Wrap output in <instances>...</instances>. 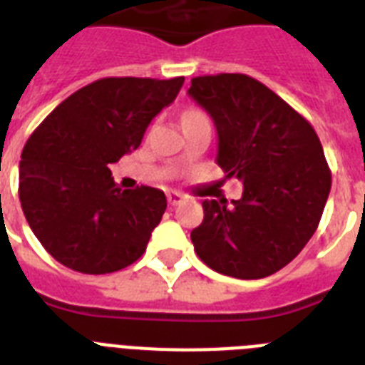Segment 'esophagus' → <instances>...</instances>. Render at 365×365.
Instances as JSON below:
<instances>
[{
    "instance_id": "1",
    "label": "esophagus",
    "mask_w": 365,
    "mask_h": 365,
    "mask_svg": "<svg viewBox=\"0 0 365 365\" xmlns=\"http://www.w3.org/2000/svg\"><path fill=\"white\" fill-rule=\"evenodd\" d=\"M167 200H168V204H170V206H178V204H182L185 198H183V195H180V192L170 191V192H167Z\"/></svg>"
}]
</instances>
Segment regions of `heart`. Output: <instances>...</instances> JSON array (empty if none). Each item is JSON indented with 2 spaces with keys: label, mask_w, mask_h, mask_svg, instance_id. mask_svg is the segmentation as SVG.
<instances>
[{
  "label": "heart",
  "mask_w": 365,
  "mask_h": 365,
  "mask_svg": "<svg viewBox=\"0 0 365 365\" xmlns=\"http://www.w3.org/2000/svg\"><path fill=\"white\" fill-rule=\"evenodd\" d=\"M192 118H206V115L197 109H189V111L183 113V120H192Z\"/></svg>",
  "instance_id": "b5f03b06"
}]
</instances>
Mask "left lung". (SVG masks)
Segmentation results:
<instances>
[{"label": "left lung", "instance_id": "left-lung-1", "mask_svg": "<svg viewBox=\"0 0 365 365\" xmlns=\"http://www.w3.org/2000/svg\"><path fill=\"white\" fill-rule=\"evenodd\" d=\"M189 96L213 118L217 163L243 182V197L204 200L191 232L198 258L213 271L258 280L280 271L319 226L332 174L304 116L258 79L217 73L191 79Z\"/></svg>", "mask_w": 365, "mask_h": 365}]
</instances>
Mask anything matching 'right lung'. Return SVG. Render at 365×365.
<instances>
[{
    "instance_id": "add662e5",
    "label": "right lung",
    "mask_w": 365,
    "mask_h": 365,
    "mask_svg": "<svg viewBox=\"0 0 365 365\" xmlns=\"http://www.w3.org/2000/svg\"><path fill=\"white\" fill-rule=\"evenodd\" d=\"M183 78H103L55 107L27 139L21 210L33 234L64 267L106 274L143 256L167 210L165 192L120 189L107 165L137 150L174 102Z\"/></svg>"
}]
</instances>
